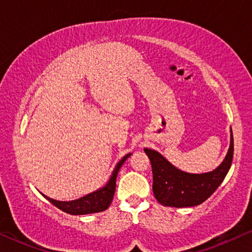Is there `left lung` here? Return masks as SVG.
Returning a JSON list of instances; mask_svg holds the SVG:
<instances>
[{
	"label": "left lung",
	"mask_w": 252,
	"mask_h": 252,
	"mask_svg": "<svg viewBox=\"0 0 252 252\" xmlns=\"http://www.w3.org/2000/svg\"><path fill=\"white\" fill-rule=\"evenodd\" d=\"M153 168V190L158 202L172 208H190L206 201L223 181L233 160L234 142L230 128V144L225 159L206 173H187L171 164L158 151L144 148Z\"/></svg>",
	"instance_id": "obj_1"
}]
</instances>
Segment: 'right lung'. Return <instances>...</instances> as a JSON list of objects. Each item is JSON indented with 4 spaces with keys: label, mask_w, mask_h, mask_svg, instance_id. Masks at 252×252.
I'll return each instance as SVG.
<instances>
[{
    "label": "right lung",
    "mask_w": 252,
    "mask_h": 252,
    "mask_svg": "<svg viewBox=\"0 0 252 252\" xmlns=\"http://www.w3.org/2000/svg\"><path fill=\"white\" fill-rule=\"evenodd\" d=\"M132 154H127L126 156L122 158V160H119V163L116 165L115 170H113L111 177H110L109 181L106 182L104 187L97 189L96 191H93L91 194L84 196V197L74 199V201H68V202H62L56 201L48 196L43 195L48 201L58 208L62 211L68 213V215L73 216H80V215H89V213H96V212H102L106 210L111 204L113 195L116 191V180L117 175L120 167L123 166V164L125 163V160L128 158Z\"/></svg>",
    "instance_id": "obj_1"
}]
</instances>
